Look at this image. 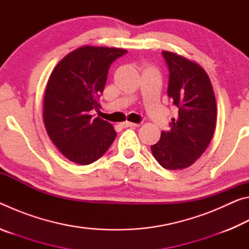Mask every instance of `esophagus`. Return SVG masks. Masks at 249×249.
<instances>
[{
  "label": "esophagus",
  "mask_w": 249,
  "mask_h": 249,
  "mask_svg": "<svg viewBox=\"0 0 249 249\" xmlns=\"http://www.w3.org/2000/svg\"><path fill=\"white\" fill-rule=\"evenodd\" d=\"M123 126H124V127H138V126H140V124L132 123V122H124Z\"/></svg>",
  "instance_id": "34e87169"
}]
</instances>
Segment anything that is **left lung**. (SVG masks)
Masks as SVG:
<instances>
[{"instance_id": "1", "label": "left lung", "mask_w": 249, "mask_h": 249, "mask_svg": "<svg viewBox=\"0 0 249 249\" xmlns=\"http://www.w3.org/2000/svg\"><path fill=\"white\" fill-rule=\"evenodd\" d=\"M162 54L169 68L168 95L178 107V116L150 148L160 166L181 170L193 165L212 140L216 100L209 75L199 64L172 52Z\"/></svg>"}]
</instances>
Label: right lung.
Returning a JSON list of instances; mask_svg holds the SVG:
<instances>
[{
	"label": "right lung",
	"instance_id": "obj_1",
	"mask_svg": "<svg viewBox=\"0 0 249 249\" xmlns=\"http://www.w3.org/2000/svg\"><path fill=\"white\" fill-rule=\"evenodd\" d=\"M127 50L82 46L54 67L46 86L43 119L46 132L70 161L90 165L102 157L116 137L113 125L92 117L107 83L108 68Z\"/></svg>",
	"mask_w": 249,
	"mask_h": 249
}]
</instances>
